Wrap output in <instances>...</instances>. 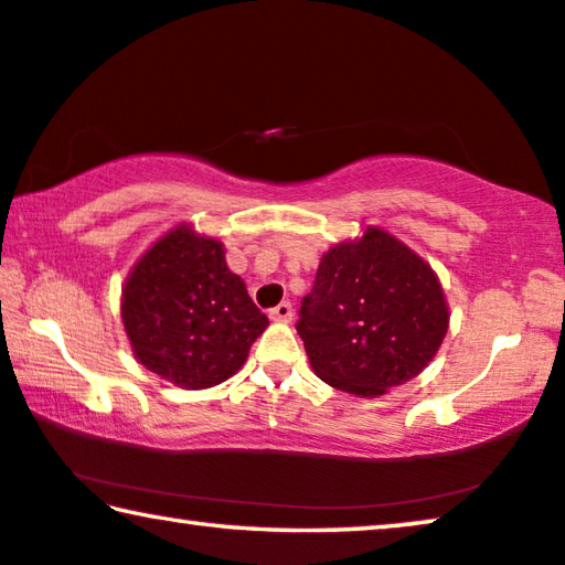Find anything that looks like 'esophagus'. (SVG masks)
Segmentation results:
<instances>
[{"label": "esophagus", "instance_id": "1", "mask_svg": "<svg viewBox=\"0 0 565 565\" xmlns=\"http://www.w3.org/2000/svg\"><path fill=\"white\" fill-rule=\"evenodd\" d=\"M268 317H271L274 322H291V317H294V309H291L289 301H281L279 307H274L271 311H268Z\"/></svg>", "mask_w": 565, "mask_h": 565}]
</instances>
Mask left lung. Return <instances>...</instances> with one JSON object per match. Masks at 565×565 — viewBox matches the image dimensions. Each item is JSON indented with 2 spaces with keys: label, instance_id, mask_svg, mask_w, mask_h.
Listing matches in <instances>:
<instances>
[{
  "label": "left lung",
  "instance_id": "obj_1",
  "mask_svg": "<svg viewBox=\"0 0 565 565\" xmlns=\"http://www.w3.org/2000/svg\"><path fill=\"white\" fill-rule=\"evenodd\" d=\"M446 330L449 307L431 266L381 228L327 250L297 322L311 370L360 398L416 377Z\"/></svg>",
  "mask_w": 565,
  "mask_h": 565
}]
</instances>
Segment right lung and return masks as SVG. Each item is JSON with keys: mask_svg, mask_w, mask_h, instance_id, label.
<instances>
[{"mask_svg": "<svg viewBox=\"0 0 565 565\" xmlns=\"http://www.w3.org/2000/svg\"><path fill=\"white\" fill-rule=\"evenodd\" d=\"M124 330L141 365L180 388L228 381L246 363L268 317L225 264L223 243L177 225L131 268Z\"/></svg>", "mask_w": 565, "mask_h": 565, "instance_id": "add662e5", "label": "right lung"}]
</instances>
